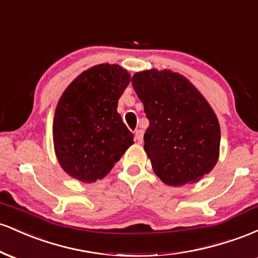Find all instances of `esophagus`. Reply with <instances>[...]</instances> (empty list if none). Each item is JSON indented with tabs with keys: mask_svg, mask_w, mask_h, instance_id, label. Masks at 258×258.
Returning <instances> with one entry per match:
<instances>
[{
	"mask_svg": "<svg viewBox=\"0 0 258 258\" xmlns=\"http://www.w3.org/2000/svg\"><path fill=\"white\" fill-rule=\"evenodd\" d=\"M135 135H136V139H137L138 143H143V135H144L143 130H142V128L136 130Z\"/></svg>",
	"mask_w": 258,
	"mask_h": 258,
	"instance_id": "34e87169",
	"label": "esophagus"
}]
</instances>
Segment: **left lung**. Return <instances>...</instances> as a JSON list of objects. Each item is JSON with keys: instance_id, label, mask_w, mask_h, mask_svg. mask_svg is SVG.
Segmentation results:
<instances>
[{"instance_id": "obj_1", "label": "left lung", "mask_w": 258, "mask_h": 258, "mask_svg": "<svg viewBox=\"0 0 258 258\" xmlns=\"http://www.w3.org/2000/svg\"><path fill=\"white\" fill-rule=\"evenodd\" d=\"M132 86L149 120L144 150L156 176L172 186L203 178L215 167L221 143L220 123L206 99L170 70L136 73Z\"/></svg>"}]
</instances>
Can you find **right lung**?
Segmentation results:
<instances>
[{"label": "right lung", "instance_id": "obj_1", "mask_svg": "<svg viewBox=\"0 0 258 258\" xmlns=\"http://www.w3.org/2000/svg\"><path fill=\"white\" fill-rule=\"evenodd\" d=\"M130 80L119 65L99 64L80 74L61 94L53 120V143L69 176L87 183L102 179L133 144V133L117 112Z\"/></svg>", "mask_w": 258, "mask_h": 258}]
</instances>
